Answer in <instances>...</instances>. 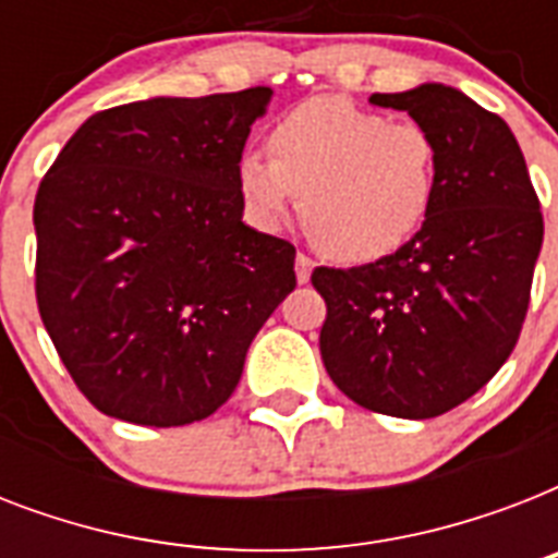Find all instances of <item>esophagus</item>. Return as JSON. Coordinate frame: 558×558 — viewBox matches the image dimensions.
I'll return each mask as SVG.
<instances>
[{
	"mask_svg": "<svg viewBox=\"0 0 558 558\" xmlns=\"http://www.w3.org/2000/svg\"><path fill=\"white\" fill-rule=\"evenodd\" d=\"M315 263L306 257V254H298L295 257V278L298 283H310V275H313Z\"/></svg>",
	"mask_w": 558,
	"mask_h": 558,
	"instance_id": "esophagus-1",
	"label": "esophagus"
}]
</instances>
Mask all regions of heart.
I'll return each mask as SVG.
<instances>
[{
	"label": "heart",
	"instance_id": "obj_1",
	"mask_svg": "<svg viewBox=\"0 0 558 558\" xmlns=\"http://www.w3.org/2000/svg\"><path fill=\"white\" fill-rule=\"evenodd\" d=\"M266 153L236 161V191L275 226L301 199L310 243L336 263L365 266L405 248L432 217L440 147L420 121H390L344 95H315L269 126Z\"/></svg>",
	"mask_w": 558,
	"mask_h": 558
}]
</instances>
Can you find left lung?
I'll return each instance as SVG.
<instances>
[{
	"instance_id": "1",
	"label": "left lung",
	"mask_w": 558,
	"mask_h": 558,
	"mask_svg": "<svg viewBox=\"0 0 558 558\" xmlns=\"http://www.w3.org/2000/svg\"><path fill=\"white\" fill-rule=\"evenodd\" d=\"M428 126L440 185L423 231L385 260L313 271L327 304L324 367L376 414L440 416L510 359L530 306L545 219L510 126L463 92L423 83L373 95Z\"/></svg>"
}]
</instances>
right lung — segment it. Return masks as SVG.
<instances>
[{"label": "right lung", "instance_id": "obj_1", "mask_svg": "<svg viewBox=\"0 0 558 558\" xmlns=\"http://www.w3.org/2000/svg\"><path fill=\"white\" fill-rule=\"evenodd\" d=\"M269 86L104 109L34 199L39 318L104 414L205 420L295 289V245L243 222L236 161Z\"/></svg>", "mask_w": 558, "mask_h": 558}]
</instances>
